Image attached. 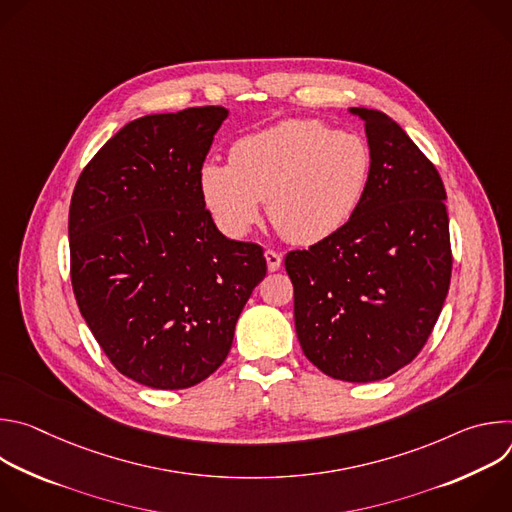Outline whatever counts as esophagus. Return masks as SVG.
Instances as JSON below:
<instances>
[{"label": "esophagus", "instance_id": "esophagus-1", "mask_svg": "<svg viewBox=\"0 0 512 512\" xmlns=\"http://www.w3.org/2000/svg\"><path fill=\"white\" fill-rule=\"evenodd\" d=\"M265 261H267V269H269V271H277V269L281 267L283 257H281L279 253H275V251L267 249V251H265Z\"/></svg>", "mask_w": 512, "mask_h": 512}]
</instances>
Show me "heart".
Wrapping results in <instances>:
<instances>
[{"instance_id":"b5f03b06","label":"heart","mask_w":512,"mask_h":512,"mask_svg":"<svg viewBox=\"0 0 512 512\" xmlns=\"http://www.w3.org/2000/svg\"><path fill=\"white\" fill-rule=\"evenodd\" d=\"M373 176L369 141L320 119H285L237 139L229 162H206L202 200L216 225L243 237L261 202L273 227L294 245L338 235L367 198Z\"/></svg>"}]
</instances>
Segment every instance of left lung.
<instances>
[{"label": "left lung", "instance_id": "1", "mask_svg": "<svg viewBox=\"0 0 512 512\" xmlns=\"http://www.w3.org/2000/svg\"><path fill=\"white\" fill-rule=\"evenodd\" d=\"M373 152L371 186L352 221L308 251H291L294 318L308 360L332 379L373 383L427 342L452 277L446 188L389 115L350 107Z\"/></svg>", "mask_w": 512, "mask_h": 512}]
</instances>
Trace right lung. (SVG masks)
Wrapping results in <instances>:
<instances>
[{
	"label": "right lung",
	"mask_w": 512,
	"mask_h": 512,
	"mask_svg": "<svg viewBox=\"0 0 512 512\" xmlns=\"http://www.w3.org/2000/svg\"><path fill=\"white\" fill-rule=\"evenodd\" d=\"M225 107L145 115L83 170L68 212L70 281L113 367L152 389H186L225 362L265 277L263 249L216 229L198 174Z\"/></svg>",
	"instance_id": "obj_1"
}]
</instances>
